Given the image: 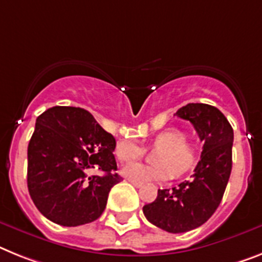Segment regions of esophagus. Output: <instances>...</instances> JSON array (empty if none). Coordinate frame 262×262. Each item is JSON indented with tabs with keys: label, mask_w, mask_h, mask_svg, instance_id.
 <instances>
[{
	"label": "esophagus",
	"mask_w": 262,
	"mask_h": 262,
	"mask_svg": "<svg viewBox=\"0 0 262 262\" xmlns=\"http://www.w3.org/2000/svg\"><path fill=\"white\" fill-rule=\"evenodd\" d=\"M129 182H132V184H133V185L136 186V188H141L142 186V184L141 182H136V181H130V180H129Z\"/></svg>",
	"instance_id": "esophagus-1"
}]
</instances>
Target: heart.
Wrapping results in <instances>:
<instances>
[{
  "label": "heart",
  "mask_w": 262,
  "mask_h": 262,
  "mask_svg": "<svg viewBox=\"0 0 262 262\" xmlns=\"http://www.w3.org/2000/svg\"><path fill=\"white\" fill-rule=\"evenodd\" d=\"M153 145L156 148H161L156 157V162L160 165L149 166L141 162L127 164L121 170L127 180L141 184L168 181L172 179L173 173L180 176L188 172L197 160V151L194 146L188 142L186 133L176 127L160 132L155 137ZM114 155L121 162H129L141 157L144 148L135 140L124 138L116 145Z\"/></svg>",
  "instance_id": "1"
}]
</instances>
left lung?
<instances>
[{"label":"left lung","instance_id":"obj_1","mask_svg":"<svg viewBox=\"0 0 262 262\" xmlns=\"http://www.w3.org/2000/svg\"><path fill=\"white\" fill-rule=\"evenodd\" d=\"M176 116L188 120L204 142L192 179L172 189H158L157 199L142 208L149 223L169 233H184L205 224L219 208L232 172L233 129L217 107L188 104Z\"/></svg>","mask_w":262,"mask_h":262}]
</instances>
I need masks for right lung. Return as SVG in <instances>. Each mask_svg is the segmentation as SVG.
I'll return each instance as SVG.
<instances>
[{
  "instance_id": "obj_1",
  "label": "right lung",
  "mask_w": 262,
  "mask_h": 262,
  "mask_svg": "<svg viewBox=\"0 0 262 262\" xmlns=\"http://www.w3.org/2000/svg\"><path fill=\"white\" fill-rule=\"evenodd\" d=\"M116 140L85 109L53 106L36 120L28 146V189L37 209L62 226L89 224L102 214L121 181ZM100 170L104 175H92Z\"/></svg>"
}]
</instances>
